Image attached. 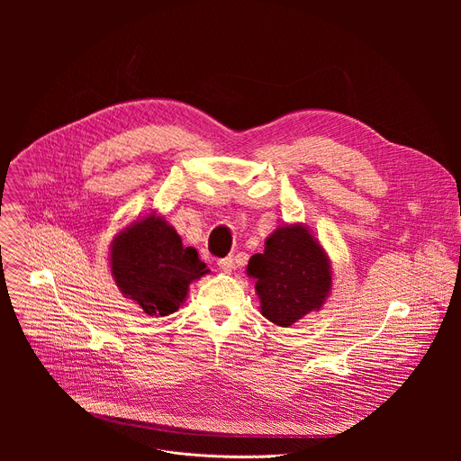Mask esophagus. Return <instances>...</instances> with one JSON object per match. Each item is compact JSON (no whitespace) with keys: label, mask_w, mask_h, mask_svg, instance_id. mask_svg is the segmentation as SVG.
<instances>
[{"label":"esophagus","mask_w":461,"mask_h":461,"mask_svg":"<svg viewBox=\"0 0 461 461\" xmlns=\"http://www.w3.org/2000/svg\"><path fill=\"white\" fill-rule=\"evenodd\" d=\"M219 268L222 272H231L235 268V258L231 255H228L224 258H219Z\"/></svg>","instance_id":"esophagus-1"}]
</instances>
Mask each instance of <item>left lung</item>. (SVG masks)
<instances>
[{"label":"left lung","mask_w":461,"mask_h":461,"mask_svg":"<svg viewBox=\"0 0 461 461\" xmlns=\"http://www.w3.org/2000/svg\"><path fill=\"white\" fill-rule=\"evenodd\" d=\"M248 274L257 279L262 315L279 326L319 310L332 285L330 262L301 224L277 228L249 258Z\"/></svg>","instance_id":"obj_1"}]
</instances>
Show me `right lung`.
<instances>
[{"instance_id":"right-lung-1","label":"right lung","mask_w":461,"mask_h":461,"mask_svg":"<svg viewBox=\"0 0 461 461\" xmlns=\"http://www.w3.org/2000/svg\"><path fill=\"white\" fill-rule=\"evenodd\" d=\"M111 272L122 294L149 315H169L185 299L189 285L208 274L194 248L157 215L135 222L111 248Z\"/></svg>"}]
</instances>
